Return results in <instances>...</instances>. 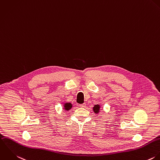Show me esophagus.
<instances>
[{"mask_svg":"<svg viewBox=\"0 0 160 160\" xmlns=\"http://www.w3.org/2000/svg\"><path fill=\"white\" fill-rule=\"evenodd\" d=\"M79 106L81 107H86V104L85 103H83V104H81L79 105Z\"/></svg>","mask_w":160,"mask_h":160,"instance_id":"1","label":"esophagus"}]
</instances>
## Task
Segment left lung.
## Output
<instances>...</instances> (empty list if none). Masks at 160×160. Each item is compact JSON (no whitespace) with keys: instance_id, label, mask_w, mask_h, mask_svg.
Wrapping results in <instances>:
<instances>
[{"instance_id":"obj_1","label":"left lung","mask_w":160,"mask_h":160,"mask_svg":"<svg viewBox=\"0 0 160 160\" xmlns=\"http://www.w3.org/2000/svg\"><path fill=\"white\" fill-rule=\"evenodd\" d=\"M92 109H93L94 112L95 113L98 114V113H99V112H100V109H101V106H100V104H96V105H95L93 107Z\"/></svg>"}]
</instances>
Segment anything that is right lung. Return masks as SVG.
I'll use <instances>...</instances> for the list:
<instances>
[{
  "label": "right lung",
  "mask_w": 160,
  "mask_h": 160,
  "mask_svg": "<svg viewBox=\"0 0 160 160\" xmlns=\"http://www.w3.org/2000/svg\"><path fill=\"white\" fill-rule=\"evenodd\" d=\"M72 105L71 102H65V103H64V105H63V108L66 111H68L72 108Z\"/></svg>",
  "instance_id": "obj_1"
}]
</instances>
